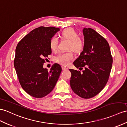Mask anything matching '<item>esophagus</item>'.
<instances>
[{"instance_id": "obj_1", "label": "esophagus", "mask_w": 127, "mask_h": 127, "mask_svg": "<svg viewBox=\"0 0 127 127\" xmlns=\"http://www.w3.org/2000/svg\"><path fill=\"white\" fill-rule=\"evenodd\" d=\"M62 69H63V70H67V69H68V68H67V67H64V66L62 67Z\"/></svg>"}]
</instances>
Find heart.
Wrapping results in <instances>:
<instances>
[{
    "label": "heart",
    "instance_id": "heart-1",
    "mask_svg": "<svg viewBox=\"0 0 127 127\" xmlns=\"http://www.w3.org/2000/svg\"><path fill=\"white\" fill-rule=\"evenodd\" d=\"M60 37L62 39L68 40L67 49H70L67 52L61 53L55 57V61L63 66H66L69 61L73 58V54L72 50L76 54H80L83 51L85 47L84 41L76 31L72 28H68L61 32ZM49 46L52 51L55 52L58 49V40L53 37L49 42Z\"/></svg>",
    "mask_w": 127,
    "mask_h": 127
}]
</instances>
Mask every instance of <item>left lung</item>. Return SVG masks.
Wrapping results in <instances>:
<instances>
[{
	"label": "left lung",
	"mask_w": 127,
	"mask_h": 127,
	"mask_svg": "<svg viewBox=\"0 0 127 127\" xmlns=\"http://www.w3.org/2000/svg\"><path fill=\"white\" fill-rule=\"evenodd\" d=\"M85 47L74 62L82 72L69 69L70 85L76 94L83 98L97 95L106 85L113 64L109 45L107 40L93 29L84 28Z\"/></svg>",
	"instance_id": "left-lung-1"
}]
</instances>
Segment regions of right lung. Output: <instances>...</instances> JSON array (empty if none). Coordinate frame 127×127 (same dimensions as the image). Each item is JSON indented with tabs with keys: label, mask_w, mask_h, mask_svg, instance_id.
Returning a JSON list of instances; mask_svg holds the SVG:
<instances>
[{
	"label": "right lung",
	"mask_w": 127,
	"mask_h": 127,
	"mask_svg": "<svg viewBox=\"0 0 127 127\" xmlns=\"http://www.w3.org/2000/svg\"><path fill=\"white\" fill-rule=\"evenodd\" d=\"M59 28L40 26L32 30L18 42L14 66L21 87L36 98L45 96L53 91L62 68L55 64L50 70L43 66L52 53L51 38Z\"/></svg>",
	"instance_id": "add662e5"
}]
</instances>
